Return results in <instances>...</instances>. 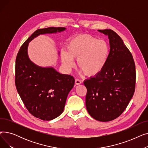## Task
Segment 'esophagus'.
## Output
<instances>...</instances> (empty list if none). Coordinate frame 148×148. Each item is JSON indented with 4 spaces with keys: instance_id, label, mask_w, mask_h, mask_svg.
<instances>
[{
    "instance_id": "obj_1",
    "label": "esophagus",
    "mask_w": 148,
    "mask_h": 148,
    "mask_svg": "<svg viewBox=\"0 0 148 148\" xmlns=\"http://www.w3.org/2000/svg\"><path fill=\"white\" fill-rule=\"evenodd\" d=\"M75 83L76 85H79V84H80L82 83V81L80 80H79V79H77L75 80Z\"/></svg>"
}]
</instances>
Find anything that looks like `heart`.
Instances as JSON below:
<instances>
[{
	"label": "heart",
	"mask_w": 148,
	"mask_h": 148,
	"mask_svg": "<svg viewBox=\"0 0 148 148\" xmlns=\"http://www.w3.org/2000/svg\"><path fill=\"white\" fill-rule=\"evenodd\" d=\"M60 57L65 67L69 70L77 60L78 67L88 76L99 74L106 66L109 55V47L104 40H98L89 35H77L69 41Z\"/></svg>",
	"instance_id": "heart-1"
}]
</instances>
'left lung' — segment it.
<instances>
[{
	"mask_svg": "<svg viewBox=\"0 0 148 148\" xmlns=\"http://www.w3.org/2000/svg\"><path fill=\"white\" fill-rule=\"evenodd\" d=\"M98 31L108 36L110 52L102 71L84 81L86 106L93 118L108 122L119 117L133 97L136 66L131 52L117 34L111 29Z\"/></svg>",
	"mask_w": 148,
	"mask_h": 148,
	"instance_id": "obj_1",
	"label": "left lung"
}]
</instances>
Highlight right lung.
Returning <instances> with one entry per match:
<instances>
[{
  "label": "right lung",
  "mask_w": 148,
  "mask_h": 148,
  "mask_svg": "<svg viewBox=\"0 0 148 148\" xmlns=\"http://www.w3.org/2000/svg\"><path fill=\"white\" fill-rule=\"evenodd\" d=\"M65 30V27H53L36 30L21 45L16 58L15 82L17 92L29 113L43 121H51L64 112L75 80L73 76L60 74L53 67L35 64L29 58L28 45L40 35Z\"/></svg>",
  "instance_id": "add662e5"
}]
</instances>
